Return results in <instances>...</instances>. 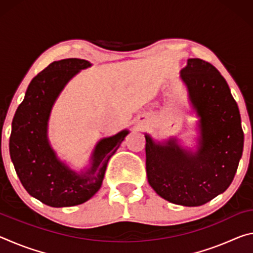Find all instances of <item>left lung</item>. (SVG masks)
<instances>
[{
  "mask_svg": "<svg viewBox=\"0 0 253 253\" xmlns=\"http://www.w3.org/2000/svg\"><path fill=\"white\" fill-rule=\"evenodd\" d=\"M188 98L200 121L201 136L193 153L175 138H146V173L153 190L170 203L199 207L230 186L243 152L238 105L225 79L211 63L188 59L181 70Z\"/></svg>",
  "mask_w": 253,
  "mask_h": 253,
  "instance_id": "8db88e82",
  "label": "left lung"
}]
</instances>
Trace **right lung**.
<instances>
[{
  "label": "right lung",
  "instance_id": "right-lung-1",
  "mask_svg": "<svg viewBox=\"0 0 253 253\" xmlns=\"http://www.w3.org/2000/svg\"><path fill=\"white\" fill-rule=\"evenodd\" d=\"M84 59H63L38 74L30 83L24 99L12 122L10 156L28 193L52 208L84 203L99 190L109 158L125 137L127 129L102 138L91 155V166L80 174L57 157L48 139L51 109L68 81L90 67Z\"/></svg>",
  "mask_w": 253,
  "mask_h": 253
}]
</instances>
